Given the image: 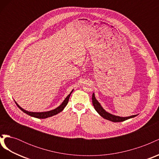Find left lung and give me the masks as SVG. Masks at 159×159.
Segmentation results:
<instances>
[{"label": "left lung", "instance_id": "left-lung-1", "mask_svg": "<svg viewBox=\"0 0 159 159\" xmlns=\"http://www.w3.org/2000/svg\"><path fill=\"white\" fill-rule=\"evenodd\" d=\"M92 103L95 111L99 113V115H101L103 118L109 120V121H111L112 122H122V121H125L127 119L133 118L134 117H136L137 115H134L129 117H120L106 111L103 108L102 105L100 104V103L97 100V99L95 98L94 93H93V95H92Z\"/></svg>", "mask_w": 159, "mask_h": 159}]
</instances>
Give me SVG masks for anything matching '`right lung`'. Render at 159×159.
<instances>
[{
  "mask_svg": "<svg viewBox=\"0 0 159 159\" xmlns=\"http://www.w3.org/2000/svg\"><path fill=\"white\" fill-rule=\"evenodd\" d=\"M74 89H72L71 91L70 92V93L67 96V97L65 98V99L63 101V102H62L58 107L52 109V110H50V111H42V112H32V111H26L25 109H24L23 108H22L20 105H19L15 101V103L16 104V105L18 106V107L20 109V110H22V111L24 113H26L27 115H30V116L31 117H35V118H38V119H46V118H48V117H52L54 116V115H56V114L60 113L61 111H62L64 110V109L66 107V106L67 105V104H68V101H69V99H70V95L71 94V93L73 92Z\"/></svg>",
  "mask_w": 159,
  "mask_h": 159,
  "instance_id": "right-lung-1",
  "label": "right lung"
}]
</instances>
